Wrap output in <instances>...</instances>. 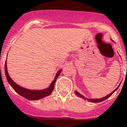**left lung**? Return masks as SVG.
Instances as JSON below:
<instances>
[{"label":"left lung","instance_id":"1","mask_svg":"<svg viewBox=\"0 0 127 127\" xmlns=\"http://www.w3.org/2000/svg\"><path fill=\"white\" fill-rule=\"evenodd\" d=\"M120 85H119V86H118L117 88H116V89L114 90V91H113V92H112L111 93V94H109V95H107V96H105V97H102V98H95V99H94V98H86V97H84V96L83 95H81V94H79V92H77V91H75V94H76V95H77V96H78V97H81V98H83V99L85 100H87L88 101L91 102L98 103V102H100L104 101V100H105L107 99V98H109V97H111V95L113 94V93H114V92H115V91L117 90L118 88V87H119V86H120Z\"/></svg>","mask_w":127,"mask_h":127}]
</instances>
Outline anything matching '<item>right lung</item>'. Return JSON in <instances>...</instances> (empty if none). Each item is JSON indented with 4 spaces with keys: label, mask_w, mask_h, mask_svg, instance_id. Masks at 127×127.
<instances>
[{
    "label": "right lung",
    "mask_w": 127,
    "mask_h": 127,
    "mask_svg": "<svg viewBox=\"0 0 127 127\" xmlns=\"http://www.w3.org/2000/svg\"><path fill=\"white\" fill-rule=\"evenodd\" d=\"M62 70V69H60V70H59L57 72V73L56 74V76L55 78H54L53 81L51 82V83L50 84L48 88L43 90H29L23 88L22 86H20V85L16 83L15 82L13 81V79H11V77L9 75L8 72H7V59L5 62V74L8 83H9V85L14 89V90L16 92H17L19 95L22 96L24 98H27V99L29 100H37L44 98L45 97L50 95L52 93L53 90L56 80H57L58 76H59L60 74L61 73Z\"/></svg>",
    "instance_id": "right-lung-1"
}]
</instances>
